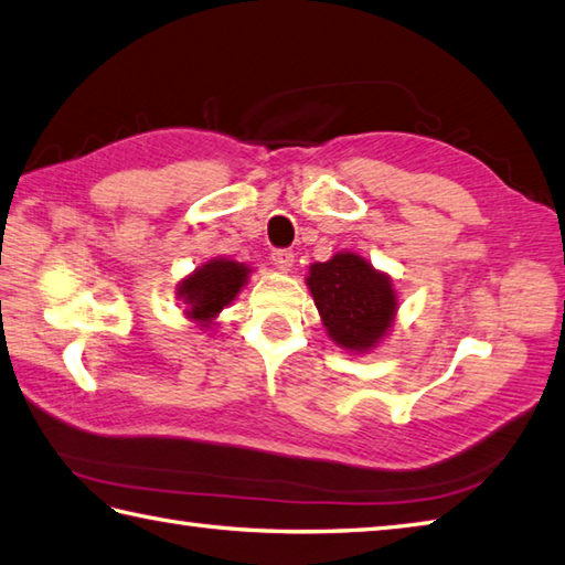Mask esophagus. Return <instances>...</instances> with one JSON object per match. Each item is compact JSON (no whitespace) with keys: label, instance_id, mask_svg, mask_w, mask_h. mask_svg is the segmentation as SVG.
<instances>
[{"label":"esophagus","instance_id":"obj_1","mask_svg":"<svg viewBox=\"0 0 565 565\" xmlns=\"http://www.w3.org/2000/svg\"><path fill=\"white\" fill-rule=\"evenodd\" d=\"M270 258H273V263H275V266H278L280 270H290L292 263H295V253L287 250V248H275Z\"/></svg>","mask_w":565,"mask_h":565}]
</instances>
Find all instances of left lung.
I'll use <instances>...</instances> for the list:
<instances>
[{"label":"left lung","mask_w":565,"mask_h":565,"mask_svg":"<svg viewBox=\"0 0 565 565\" xmlns=\"http://www.w3.org/2000/svg\"><path fill=\"white\" fill-rule=\"evenodd\" d=\"M307 287L329 337L341 349L371 351L393 327L397 312L393 282L351 250L337 253L327 263H315Z\"/></svg>","instance_id":"1"}]
</instances>
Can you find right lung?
Segmentation results:
<instances>
[{
  "instance_id": "add662e5",
  "label": "right lung",
  "mask_w": 565,
  "mask_h": 565,
  "mask_svg": "<svg viewBox=\"0 0 565 565\" xmlns=\"http://www.w3.org/2000/svg\"><path fill=\"white\" fill-rule=\"evenodd\" d=\"M248 266L236 260L214 258L194 270L190 278L178 285V297L188 305L185 315L202 327H212V321L222 309L234 302L241 287L248 280Z\"/></svg>"
}]
</instances>
